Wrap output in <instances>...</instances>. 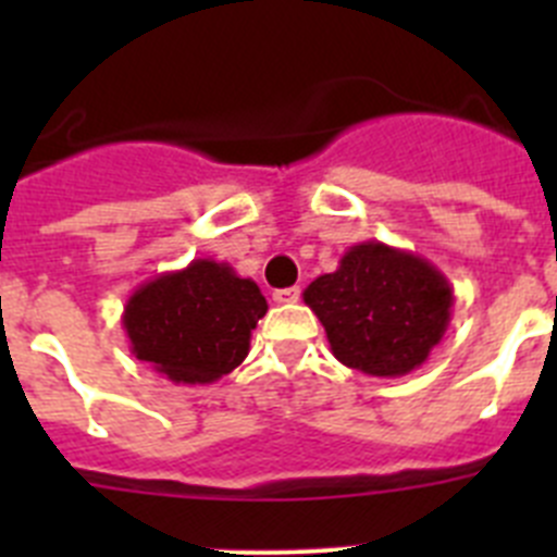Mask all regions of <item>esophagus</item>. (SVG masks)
I'll return each mask as SVG.
<instances>
[{"instance_id": "esophagus-1", "label": "esophagus", "mask_w": 557, "mask_h": 557, "mask_svg": "<svg viewBox=\"0 0 557 557\" xmlns=\"http://www.w3.org/2000/svg\"><path fill=\"white\" fill-rule=\"evenodd\" d=\"M301 298V289L298 287H287V289H275L273 293V301L275 304H295Z\"/></svg>"}]
</instances>
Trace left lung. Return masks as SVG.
I'll list each match as a JSON object with an SVG mask.
<instances>
[{
  "instance_id": "left-lung-1",
  "label": "left lung",
  "mask_w": 557,
  "mask_h": 557,
  "mask_svg": "<svg viewBox=\"0 0 557 557\" xmlns=\"http://www.w3.org/2000/svg\"><path fill=\"white\" fill-rule=\"evenodd\" d=\"M334 357L368 376H405L430 359L451 321L455 289L430 259L359 243L304 289Z\"/></svg>"
}]
</instances>
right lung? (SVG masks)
I'll return each instance as SVG.
<instances>
[{
  "label": "right lung",
  "mask_w": 557,
  "mask_h": 557,
  "mask_svg": "<svg viewBox=\"0 0 557 557\" xmlns=\"http://www.w3.org/2000/svg\"><path fill=\"white\" fill-rule=\"evenodd\" d=\"M268 312L259 284L214 259H191L133 289L122 329L136 359L184 385H209L234 371L250 332Z\"/></svg>",
  "instance_id": "right-lung-1"
}]
</instances>
